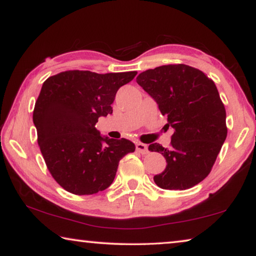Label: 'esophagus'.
<instances>
[{
  "instance_id": "1",
  "label": "esophagus",
  "mask_w": 256,
  "mask_h": 256,
  "mask_svg": "<svg viewBox=\"0 0 256 256\" xmlns=\"http://www.w3.org/2000/svg\"><path fill=\"white\" fill-rule=\"evenodd\" d=\"M136 150L138 151V152L142 154H146L149 152L148 146L144 144H141V142H138V144H136Z\"/></svg>"
}]
</instances>
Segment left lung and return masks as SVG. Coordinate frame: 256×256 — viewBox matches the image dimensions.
Instances as JSON below:
<instances>
[{
  "instance_id": "obj_1",
  "label": "left lung",
  "mask_w": 256,
  "mask_h": 256,
  "mask_svg": "<svg viewBox=\"0 0 256 256\" xmlns=\"http://www.w3.org/2000/svg\"><path fill=\"white\" fill-rule=\"evenodd\" d=\"M136 82L157 102L166 125L174 128L170 149L149 146L167 162L164 170L154 176V183L180 190L198 184L209 175L227 136L226 110L214 82L185 64L146 70Z\"/></svg>"
}]
</instances>
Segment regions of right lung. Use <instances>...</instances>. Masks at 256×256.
<instances>
[{
  "label": "right lung",
  "mask_w": 256,
  "mask_h": 256,
  "mask_svg": "<svg viewBox=\"0 0 256 256\" xmlns=\"http://www.w3.org/2000/svg\"><path fill=\"white\" fill-rule=\"evenodd\" d=\"M136 76L73 70L42 84L32 115L38 144L52 176L68 192L89 196L106 190L120 160L136 150L130 140L102 136L96 128L99 118L112 112L118 90Z\"/></svg>",
  "instance_id": "add662e5"
}]
</instances>
